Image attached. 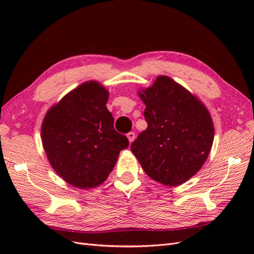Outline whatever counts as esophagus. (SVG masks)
<instances>
[{
  "label": "esophagus",
  "mask_w": 254,
  "mask_h": 254,
  "mask_svg": "<svg viewBox=\"0 0 254 254\" xmlns=\"http://www.w3.org/2000/svg\"><path fill=\"white\" fill-rule=\"evenodd\" d=\"M127 137H128L129 142H130V143H132V142L134 141V139H135V133H134L133 131H131V132H128V133H127Z\"/></svg>",
  "instance_id": "obj_1"
}]
</instances>
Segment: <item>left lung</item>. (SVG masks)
<instances>
[{
    "mask_svg": "<svg viewBox=\"0 0 254 254\" xmlns=\"http://www.w3.org/2000/svg\"><path fill=\"white\" fill-rule=\"evenodd\" d=\"M139 95L148 126L131 144V151L151 179L179 186L209 156L214 140L211 115L197 97L167 76H158Z\"/></svg>",
    "mask_w": 254,
    "mask_h": 254,
    "instance_id": "obj_1",
    "label": "left lung"
}]
</instances>
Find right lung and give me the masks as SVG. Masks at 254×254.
<instances>
[{
  "label": "right lung",
  "instance_id": "obj_1",
  "mask_svg": "<svg viewBox=\"0 0 254 254\" xmlns=\"http://www.w3.org/2000/svg\"><path fill=\"white\" fill-rule=\"evenodd\" d=\"M109 92L97 81H87L67 93L45 114L41 136L52 167L78 189L102 184L128 147L126 135L113 127L107 109Z\"/></svg>",
  "mask_w": 254,
  "mask_h": 254
}]
</instances>
